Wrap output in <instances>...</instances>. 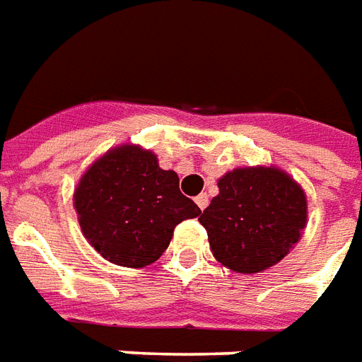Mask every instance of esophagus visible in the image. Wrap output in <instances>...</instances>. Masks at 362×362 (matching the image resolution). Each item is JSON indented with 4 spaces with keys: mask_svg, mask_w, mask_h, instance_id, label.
Here are the masks:
<instances>
[{
    "mask_svg": "<svg viewBox=\"0 0 362 362\" xmlns=\"http://www.w3.org/2000/svg\"><path fill=\"white\" fill-rule=\"evenodd\" d=\"M194 202L199 204L200 210H204V208L208 206V194H206V192H202V194H199V197L194 199Z\"/></svg>",
    "mask_w": 362,
    "mask_h": 362,
    "instance_id": "esophagus-1",
    "label": "esophagus"
}]
</instances>
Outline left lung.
I'll return each mask as SVG.
<instances>
[{
  "instance_id": "1",
  "label": "left lung",
  "mask_w": 362,
  "mask_h": 362,
  "mask_svg": "<svg viewBox=\"0 0 362 362\" xmlns=\"http://www.w3.org/2000/svg\"><path fill=\"white\" fill-rule=\"evenodd\" d=\"M220 194L200 216L218 262L241 274L287 257L307 226V197L278 168H239L218 181Z\"/></svg>"
}]
</instances>
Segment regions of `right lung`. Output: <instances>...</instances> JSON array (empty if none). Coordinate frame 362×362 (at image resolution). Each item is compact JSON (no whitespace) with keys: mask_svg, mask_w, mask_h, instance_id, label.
I'll use <instances>...</instances> for the list:
<instances>
[{"mask_svg":"<svg viewBox=\"0 0 362 362\" xmlns=\"http://www.w3.org/2000/svg\"><path fill=\"white\" fill-rule=\"evenodd\" d=\"M84 237L113 264L144 268L170 247L173 229L200 208L179 191L175 171L150 150L125 144L105 152L75 189Z\"/></svg>","mask_w":362,"mask_h":362,"instance_id":"right-lung-1","label":"right lung"}]
</instances>
